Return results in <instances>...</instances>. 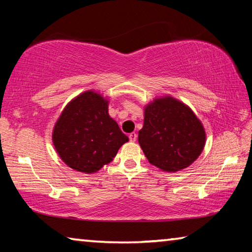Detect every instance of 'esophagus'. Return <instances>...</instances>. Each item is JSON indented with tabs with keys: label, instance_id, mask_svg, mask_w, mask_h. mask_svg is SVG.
Returning a JSON list of instances; mask_svg holds the SVG:
<instances>
[{
	"label": "esophagus",
	"instance_id": "1",
	"mask_svg": "<svg viewBox=\"0 0 252 252\" xmlns=\"http://www.w3.org/2000/svg\"><path fill=\"white\" fill-rule=\"evenodd\" d=\"M136 133H134V132H132V133H130L129 134V139H130V141L131 142H135V140H136Z\"/></svg>",
	"mask_w": 252,
	"mask_h": 252
}]
</instances>
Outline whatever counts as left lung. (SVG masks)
Listing matches in <instances>:
<instances>
[{"mask_svg": "<svg viewBox=\"0 0 252 252\" xmlns=\"http://www.w3.org/2000/svg\"><path fill=\"white\" fill-rule=\"evenodd\" d=\"M138 141L151 164L162 171L177 172L201 155L206 132L189 106L174 97L163 96L144 109Z\"/></svg>", "mask_w": 252, "mask_h": 252, "instance_id": "obj_1", "label": "left lung"}]
</instances>
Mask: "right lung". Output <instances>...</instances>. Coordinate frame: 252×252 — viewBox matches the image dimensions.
I'll return each mask as SVG.
<instances>
[{
  "label": "right lung",
  "instance_id": "obj_1",
  "mask_svg": "<svg viewBox=\"0 0 252 252\" xmlns=\"http://www.w3.org/2000/svg\"><path fill=\"white\" fill-rule=\"evenodd\" d=\"M109 101L94 91L81 93L67 103L55 123V150L70 168L94 173L110 163L129 138L109 116Z\"/></svg>",
  "mask_w": 252,
  "mask_h": 252
}]
</instances>
